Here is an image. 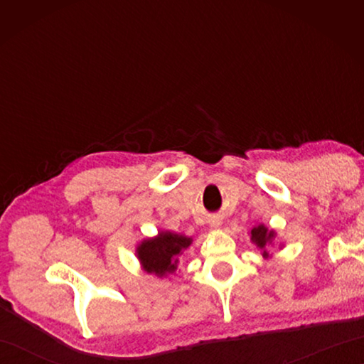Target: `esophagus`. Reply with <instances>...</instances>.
<instances>
[{"label":"esophagus","mask_w":364,"mask_h":364,"mask_svg":"<svg viewBox=\"0 0 364 364\" xmlns=\"http://www.w3.org/2000/svg\"><path fill=\"white\" fill-rule=\"evenodd\" d=\"M210 225H212L213 228H220L221 225H223V221H221V218L215 217V218H212V220H210Z\"/></svg>","instance_id":"1"}]
</instances>
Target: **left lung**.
Returning a JSON list of instances; mask_svg holds the SVG:
<instances>
[{
  "label": "left lung",
  "mask_w": 364,
  "mask_h": 364,
  "mask_svg": "<svg viewBox=\"0 0 364 364\" xmlns=\"http://www.w3.org/2000/svg\"><path fill=\"white\" fill-rule=\"evenodd\" d=\"M250 241L252 244L257 245V249L262 250V255L264 258L271 257L269 254V247L274 245V237H276V231L269 230V228L264 223H258L250 230ZM284 247V244L279 242V249Z\"/></svg>",
  "instance_id": "1"
}]
</instances>
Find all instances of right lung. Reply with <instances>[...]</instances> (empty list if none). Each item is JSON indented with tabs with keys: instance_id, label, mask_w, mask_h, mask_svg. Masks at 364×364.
I'll return each instance as SVG.
<instances>
[{
	"instance_id": "add662e5",
	"label": "right lung",
	"mask_w": 364,
	"mask_h": 364,
	"mask_svg": "<svg viewBox=\"0 0 364 364\" xmlns=\"http://www.w3.org/2000/svg\"><path fill=\"white\" fill-rule=\"evenodd\" d=\"M193 244V237L173 231H159L157 236L144 237L136 245V258L146 273L167 278L178 269L181 254Z\"/></svg>"
}]
</instances>
